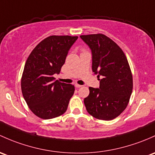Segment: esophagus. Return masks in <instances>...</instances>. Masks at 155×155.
<instances>
[{"mask_svg":"<svg viewBox=\"0 0 155 155\" xmlns=\"http://www.w3.org/2000/svg\"><path fill=\"white\" fill-rule=\"evenodd\" d=\"M75 87H76V88H79V87H82V85H80V84H75Z\"/></svg>","mask_w":155,"mask_h":155,"instance_id":"1","label":"esophagus"}]
</instances>
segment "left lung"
<instances>
[{
  "mask_svg": "<svg viewBox=\"0 0 155 155\" xmlns=\"http://www.w3.org/2000/svg\"><path fill=\"white\" fill-rule=\"evenodd\" d=\"M92 53V71L99 80V87H89L84 98L87 112L95 118L111 120L125 110L133 89V79L128 60L122 49L103 34L80 35Z\"/></svg>",
  "mask_w": 155,
  "mask_h": 155,
  "instance_id": "1",
  "label": "left lung"
}]
</instances>
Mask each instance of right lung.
I'll return each mask as SVG.
<instances>
[{
    "mask_svg": "<svg viewBox=\"0 0 155 155\" xmlns=\"http://www.w3.org/2000/svg\"><path fill=\"white\" fill-rule=\"evenodd\" d=\"M78 36L51 35L40 42L27 58L21 78L23 97L32 113L44 120L63 114L75 87L56 80Z\"/></svg>",
    "mask_w": 155,
    "mask_h": 155,
    "instance_id": "1",
    "label": "right lung"
}]
</instances>
